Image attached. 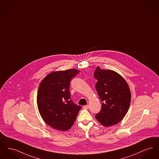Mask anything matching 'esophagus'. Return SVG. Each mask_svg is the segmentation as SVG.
I'll return each instance as SVG.
<instances>
[{
    "label": "esophagus",
    "instance_id": "1",
    "mask_svg": "<svg viewBox=\"0 0 159 159\" xmlns=\"http://www.w3.org/2000/svg\"><path fill=\"white\" fill-rule=\"evenodd\" d=\"M83 108L84 109H88V108H89V106H88V105L84 106H83Z\"/></svg>",
    "mask_w": 159,
    "mask_h": 159
}]
</instances>
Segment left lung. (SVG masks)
<instances>
[{
  "label": "left lung",
  "instance_id": "8db88e82",
  "mask_svg": "<svg viewBox=\"0 0 159 159\" xmlns=\"http://www.w3.org/2000/svg\"><path fill=\"white\" fill-rule=\"evenodd\" d=\"M97 82L95 88L102 101L100 112L95 116L104 127H109L122 121L130 107L129 86L121 75L111 70L97 66L93 73Z\"/></svg>",
  "mask_w": 159,
  "mask_h": 159
}]
</instances>
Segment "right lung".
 <instances>
[{
	"label": "right lung",
	"instance_id": "obj_1",
	"mask_svg": "<svg viewBox=\"0 0 159 159\" xmlns=\"http://www.w3.org/2000/svg\"><path fill=\"white\" fill-rule=\"evenodd\" d=\"M79 71L71 69L52 72L43 79L39 86L38 111L44 122L55 129L69 130L82 107L73 102L69 91L71 79Z\"/></svg>",
	"mask_w": 159,
	"mask_h": 159
}]
</instances>
